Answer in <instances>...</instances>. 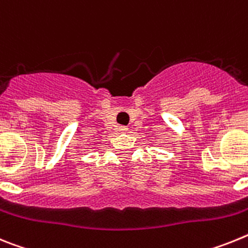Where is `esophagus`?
<instances>
[{"label":"esophagus","mask_w":248,"mask_h":248,"mask_svg":"<svg viewBox=\"0 0 248 248\" xmlns=\"http://www.w3.org/2000/svg\"><path fill=\"white\" fill-rule=\"evenodd\" d=\"M120 131H121V132H127L128 128H127L126 126H120Z\"/></svg>","instance_id":"esophagus-1"}]
</instances>
